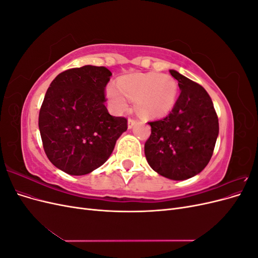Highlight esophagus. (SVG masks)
Listing matches in <instances>:
<instances>
[{"label":"esophagus","instance_id":"34e87169","mask_svg":"<svg viewBox=\"0 0 258 258\" xmlns=\"http://www.w3.org/2000/svg\"><path fill=\"white\" fill-rule=\"evenodd\" d=\"M136 123H137V119H136V118H129V119H128V128H129V129L134 128V126H135Z\"/></svg>","mask_w":258,"mask_h":258}]
</instances>
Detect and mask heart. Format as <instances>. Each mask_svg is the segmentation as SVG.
I'll list each match as a JSON object with an SVG mask.
<instances>
[{"label": "heart", "mask_w": 258, "mask_h": 258, "mask_svg": "<svg viewBox=\"0 0 258 258\" xmlns=\"http://www.w3.org/2000/svg\"><path fill=\"white\" fill-rule=\"evenodd\" d=\"M177 90L176 81L169 74L136 73L121 77L117 85H108L106 96L116 111L126 110L130 99L136 101L140 113L159 117L172 110Z\"/></svg>", "instance_id": "obj_1"}]
</instances>
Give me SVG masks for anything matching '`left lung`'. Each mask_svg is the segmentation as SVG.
Segmentation results:
<instances>
[{
	"instance_id": "obj_1",
	"label": "left lung",
	"mask_w": 258,
	"mask_h": 258,
	"mask_svg": "<svg viewBox=\"0 0 258 258\" xmlns=\"http://www.w3.org/2000/svg\"><path fill=\"white\" fill-rule=\"evenodd\" d=\"M181 93L163 118L150 121L144 145L148 165L158 174L183 181L200 173L213 155L218 118L209 93L199 84L170 70Z\"/></svg>"
}]
</instances>
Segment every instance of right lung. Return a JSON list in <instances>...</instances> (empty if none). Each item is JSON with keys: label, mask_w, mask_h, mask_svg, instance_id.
I'll return each mask as SVG.
<instances>
[{"label": "right lung", "mask_w": 258, "mask_h": 258, "mask_svg": "<svg viewBox=\"0 0 258 258\" xmlns=\"http://www.w3.org/2000/svg\"><path fill=\"white\" fill-rule=\"evenodd\" d=\"M111 75L104 67L70 69L46 91L38 115L43 147L68 174L85 175L102 166L128 128L124 117L110 115L104 105Z\"/></svg>", "instance_id": "1"}]
</instances>
